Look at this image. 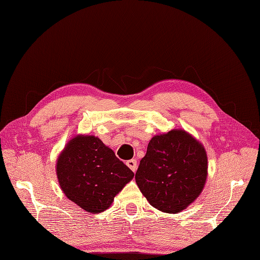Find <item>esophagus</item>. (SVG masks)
Listing matches in <instances>:
<instances>
[{
	"mask_svg": "<svg viewBox=\"0 0 260 260\" xmlns=\"http://www.w3.org/2000/svg\"><path fill=\"white\" fill-rule=\"evenodd\" d=\"M126 165H127V167H128L133 172L136 171V169H137V160H136V159H131V160H127V162H126Z\"/></svg>",
	"mask_w": 260,
	"mask_h": 260,
	"instance_id": "1",
	"label": "esophagus"
}]
</instances>
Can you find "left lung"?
Masks as SVG:
<instances>
[{
    "instance_id": "1",
    "label": "left lung",
    "mask_w": 260,
    "mask_h": 260,
    "mask_svg": "<svg viewBox=\"0 0 260 260\" xmlns=\"http://www.w3.org/2000/svg\"><path fill=\"white\" fill-rule=\"evenodd\" d=\"M208 178L204 146L187 131L171 129L150 139L135 180L151 206L179 213L202 193Z\"/></svg>"
}]
</instances>
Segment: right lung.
<instances>
[{"instance_id":"add662e5","label":"right lung","mask_w":260,"mask_h":260,"mask_svg":"<svg viewBox=\"0 0 260 260\" xmlns=\"http://www.w3.org/2000/svg\"><path fill=\"white\" fill-rule=\"evenodd\" d=\"M56 174L64 196L93 214L109 209L134 178V172L101 139L84 134L66 144L57 158Z\"/></svg>"}]
</instances>
